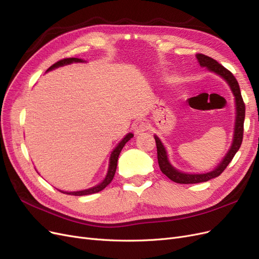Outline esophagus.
Returning <instances> with one entry per match:
<instances>
[{"mask_svg": "<svg viewBox=\"0 0 259 259\" xmlns=\"http://www.w3.org/2000/svg\"><path fill=\"white\" fill-rule=\"evenodd\" d=\"M133 128H134L135 134H136V135H139V134H142V133L146 132V131L149 128V125H148V123L145 122V121H137V122L134 124V126H133Z\"/></svg>", "mask_w": 259, "mask_h": 259, "instance_id": "esophagus-1", "label": "esophagus"}]
</instances>
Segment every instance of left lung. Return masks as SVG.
<instances>
[{
    "label": "left lung",
    "mask_w": 259,
    "mask_h": 259,
    "mask_svg": "<svg viewBox=\"0 0 259 259\" xmlns=\"http://www.w3.org/2000/svg\"><path fill=\"white\" fill-rule=\"evenodd\" d=\"M197 58L202 67H206L208 70H210V71L219 74L230 85V88L233 92V95L236 97V104H237V120H236V126H234V137H233L232 146L230 148L229 152L227 153L224 161L219 164L214 170H211L209 173H205V174H185V173H180V171H178L170 165L167 160L165 149H164L162 143L160 142V139L156 136H154L156 151H158V162H159L160 169L164 175H166L170 180H173V182L177 184H198V183L207 182V180L211 178L218 177L226 169V167L229 165V163L232 161L234 154L238 152L243 140V132H244L245 104L244 101H243L240 86L237 79L228 69H226L215 59L206 56V55L197 54Z\"/></svg>",
    "instance_id": "1"
}]
</instances>
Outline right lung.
Wrapping results in <instances>:
<instances>
[{"label": "right lung", "mask_w": 259, "mask_h": 259, "mask_svg": "<svg viewBox=\"0 0 259 259\" xmlns=\"http://www.w3.org/2000/svg\"><path fill=\"white\" fill-rule=\"evenodd\" d=\"M77 61H82L81 59L79 58H64L61 59L57 62H55V64L53 66H51L49 70H52V69H55L57 67H60V66H64V65H68V64H71V62H77ZM134 136L133 134H127L126 136H125L122 142L116 146V148L114 149V150L112 151L111 153V158H110V165H109V170H108V174L105 178V180L103 183H101L100 185L96 186V187H93V188H90V189L88 190H83V191H74V192H64L61 191L62 193H67V194H70V195H86V194H92V193H96V192H99L103 189H105V188L110 184L112 182V179L114 177V174H115V170H116V165H117V159H119V155H120V152L123 149V147L125 146V144H126L128 140Z\"/></svg>", "instance_id": "right-lung-1"}]
</instances>
